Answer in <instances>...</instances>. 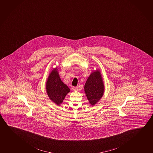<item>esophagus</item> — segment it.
<instances>
[{
    "instance_id": "34e87169",
    "label": "esophagus",
    "mask_w": 153,
    "mask_h": 153,
    "mask_svg": "<svg viewBox=\"0 0 153 153\" xmlns=\"http://www.w3.org/2000/svg\"><path fill=\"white\" fill-rule=\"evenodd\" d=\"M73 89L74 91H77L78 88L76 87H73Z\"/></svg>"
}]
</instances>
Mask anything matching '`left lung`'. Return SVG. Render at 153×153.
Returning a JSON list of instances; mask_svg holds the SVG:
<instances>
[{"label": "left lung", "instance_id": "8db88e82", "mask_svg": "<svg viewBox=\"0 0 153 153\" xmlns=\"http://www.w3.org/2000/svg\"><path fill=\"white\" fill-rule=\"evenodd\" d=\"M84 91L91 106L95 105L102 98L104 93V84L100 70L97 69L91 74L85 85Z\"/></svg>", "mask_w": 153, "mask_h": 153}]
</instances>
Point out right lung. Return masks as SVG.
Segmentation results:
<instances>
[{
    "label": "right lung",
    "mask_w": 153,
    "mask_h": 153,
    "mask_svg": "<svg viewBox=\"0 0 153 153\" xmlns=\"http://www.w3.org/2000/svg\"><path fill=\"white\" fill-rule=\"evenodd\" d=\"M47 95L52 102L60 106L70 89L60 79L57 67L53 68L49 73L46 85Z\"/></svg>",
    "instance_id": "right-lung-1"
}]
</instances>
